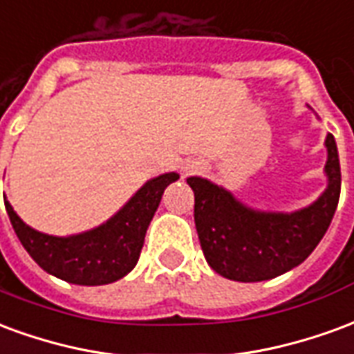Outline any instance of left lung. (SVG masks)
Segmentation results:
<instances>
[{"mask_svg":"<svg viewBox=\"0 0 354 354\" xmlns=\"http://www.w3.org/2000/svg\"><path fill=\"white\" fill-rule=\"evenodd\" d=\"M328 185L309 207L296 212H263L246 207L222 185L187 178L195 193V227L208 266L225 279L260 282L274 279L309 258L334 218L342 170L332 134L324 142Z\"/></svg>","mask_w":354,"mask_h":354,"instance_id":"obj_1","label":"left lung"}]
</instances>
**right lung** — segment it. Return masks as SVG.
I'll use <instances>...</instances> for the list:
<instances>
[{
    "label": "right lung",
    "mask_w": 354,
    "mask_h": 354,
    "mask_svg": "<svg viewBox=\"0 0 354 354\" xmlns=\"http://www.w3.org/2000/svg\"><path fill=\"white\" fill-rule=\"evenodd\" d=\"M178 178L176 172L151 178L108 222L70 237L35 231L20 220L9 201H5V208L19 241L43 271L72 284L100 286L134 269L162 193Z\"/></svg>",
    "instance_id": "obj_1"
}]
</instances>
